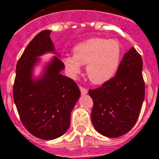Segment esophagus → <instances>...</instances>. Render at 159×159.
I'll list each match as a JSON object with an SVG mask.
<instances>
[{
    "instance_id": "1",
    "label": "esophagus",
    "mask_w": 159,
    "mask_h": 159,
    "mask_svg": "<svg viewBox=\"0 0 159 159\" xmlns=\"http://www.w3.org/2000/svg\"><path fill=\"white\" fill-rule=\"evenodd\" d=\"M80 92H81V94H86L87 93V89L86 87H83V86H80Z\"/></svg>"
}]
</instances>
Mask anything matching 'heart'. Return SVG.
<instances>
[{"mask_svg": "<svg viewBox=\"0 0 159 159\" xmlns=\"http://www.w3.org/2000/svg\"><path fill=\"white\" fill-rule=\"evenodd\" d=\"M121 46L118 40L91 38L73 48V56H66L64 63L68 73L75 76L80 65H86V74L94 84H103L115 75L121 59Z\"/></svg>", "mask_w": 159, "mask_h": 159, "instance_id": "1", "label": "heart"}]
</instances>
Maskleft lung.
Returning <instances> with one entry per match:
<instances>
[{
  "mask_svg": "<svg viewBox=\"0 0 159 159\" xmlns=\"http://www.w3.org/2000/svg\"><path fill=\"white\" fill-rule=\"evenodd\" d=\"M142 68L141 55L131 48L124 55L114 77L88 91L93 101L92 123L100 134L120 137L136 124L145 93Z\"/></svg>",
  "mask_w": 159,
  "mask_h": 159,
  "instance_id": "1",
  "label": "left lung"
}]
</instances>
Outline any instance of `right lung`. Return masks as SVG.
Instances as JSON below:
<instances>
[{
  "mask_svg": "<svg viewBox=\"0 0 159 159\" xmlns=\"http://www.w3.org/2000/svg\"><path fill=\"white\" fill-rule=\"evenodd\" d=\"M50 30H43L29 42L16 65L13 87L15 106L23 125L36 138L51 140L63 135L70 126V114L80 96L73 80L61 74L65 67L54 57L43 78L31 80L37 56L53 51Z\"/></svg>",
  "mask_w": 159,
  "mask_h": 159,
  "instance_id": "add662e5",
  "label": "right lung"
}]
</instances>
